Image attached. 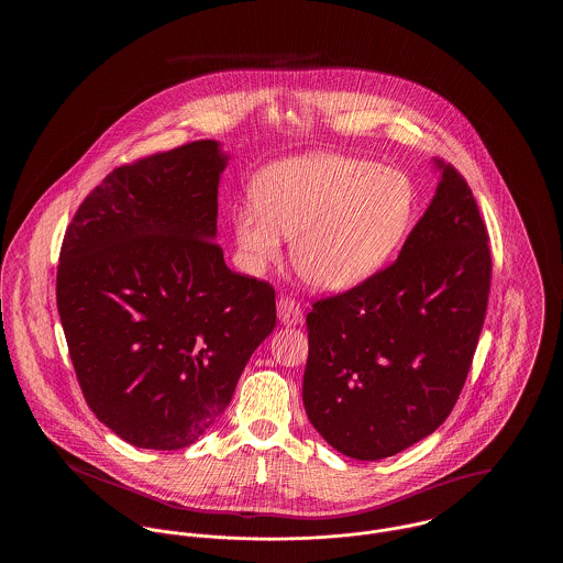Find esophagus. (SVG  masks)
<instances>
[{"mask_svg":"<svg viewBox=\"0 0 563 563\" xmlns=\"http://www.w3.org/2000/svg\"><path fill=\"white\" fill-rule=\"evenodd\" d=\"M278 321L283 324H299L303 321V310L294 297L285 295L278 299Z\"/></svg>","mask_w":563,"mask_h":563,"instance_id":"obj_1","label":"esophagus"}]
</instances>
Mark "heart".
<instances>
[{
	"label": "heart",
	"mask_w": 563,
	"mask_h": 563,
	"mask_svg": "<svg viewBox=\"0 0 563 563\" xmlns=\"http://www.w3.org/2000/svg\"><path fill=\"white\" fill-rule=\"evenodd\" d=\"M253 202L232 213L249 266L276 262L280 236L312 289L346 291L382 268L405 241L418 191L407 173L344 154L278 162L260 173Z\"/></svg>",
	"instance_id": "1"
}]
</instances>
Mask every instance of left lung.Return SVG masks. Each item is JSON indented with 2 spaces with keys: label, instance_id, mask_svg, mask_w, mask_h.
<instances>
[{
  "label": "left lung",
  "instance_id": "obj_1",
  "mask_svg": "<svg viewBox=\"0 0 563 563\" xmlns=\"http://www.w3.org/2000/svg\"><path fill=\"white\" fill-rule=\"evenodd\" d=\"M397 262L306 317L303 407L338 452L399 454L439 429L482 335L492 255L475 196L452 164Z\"/></svg>",
  "mask_w": 563,
  "mask_h": 563
}]
</instances>
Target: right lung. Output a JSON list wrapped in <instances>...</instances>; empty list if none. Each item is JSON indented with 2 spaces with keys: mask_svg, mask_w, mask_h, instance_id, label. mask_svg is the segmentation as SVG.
<instances>
[{
  "mask_svg": "<svg viewBox=\"0 0 563 563\" xmlns=\"http://www.w3.org/2000/svg\"><path fill=\"white\" fill-rule=\"evenodd\" d=\"M217 141L113 168L67 225L56 306L81 395L143 450L191 445L276 324L274 289L225 266Z\"/></svg>",
  "mask_w": 563,
  "mask_h": 563,
  "instance_id": "right-lung-1",
  "label": "right lung"
}]
</instances>
